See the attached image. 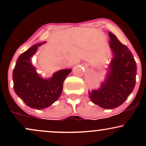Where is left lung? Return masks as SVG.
I'll use <instances>...</instances> for the list:
<instances>
[{"label":"left lung","mask_w":146,"mask_h":146,"mask_svg":"<svg viewBox=\"0 0 146 146\" xmlns=\"http://www.w3.org/2000/svg\"><path fill=\"white\" fill-rule=\"evenodd\" d=\"M109 46L113 53L108 71L104 82L97 90L88 91L92 102L106 109L121 106L132 93L135 86L137 64L131 51L108 32Z\"/></svg>","instance_id":"obj_1"}]
</instances>
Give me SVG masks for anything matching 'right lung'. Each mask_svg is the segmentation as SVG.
I'll return each mask as SVG.
<instances>
[{
    "label": "right lung",
    "mask_w": 146,
    "mask_h": 146,
    "mask_svg": "<svg viewBox=\"0 0 146 146\" xmlns=\"http://www.w3.org/2000/svg\"><path fill=\"white\" fill-rule=\"evenodd\" d=\"M46 42L33 45L18 57L13 71L14 88L16 95L31 108L44 109L58 100L62 92L63 83L71 68L56 72L51 78H43L37 73L31 57L38 48Z\"/></svg>",
    "instance_id": "obj_1"
}]
</instances>
